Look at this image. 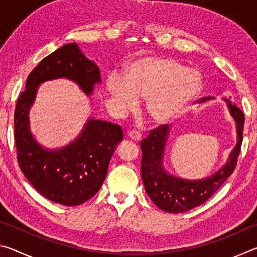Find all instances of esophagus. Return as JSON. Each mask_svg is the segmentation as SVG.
Returning a JSON list of instances; mask_svg holds the SVG:
<instances>
[{"instance_id": "34e87169", "label": "esophagus", "mask_w": 257, "mask_h": 257, "mask_svg": "<svg viewBox=\"0 0 257 257\" xmlns=\"http://www.w3.org/2000/svg\"><path fill=\"white\" fill-rule=\"evenodd\" d=\"M128 137L130 139H133V141L137 142L141 139V133L137 132V130H130V132L128 133Z\"/></svg>"}]
</instances>
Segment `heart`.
<instances>
[{
	"label": "heart",
	"mask_w": 257,
	"mask_h": 257,
	"mask_svg": "<svg viewBox=\"0 0 257 257\" xmlns=\"http://www.w3.org/2000/svg\"><path fill=\"white\" fill-rule=\"evenodd\" d=\"M203 77L164 56L149 55L135 60L122 79L111 75L106 89L120 114L134 110L138 99H146V113L154 123L176 119L201 92Z\"/></svg>",
	"instance_id": "b5f03b06"
}]
</instances>
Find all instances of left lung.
<instances>
[{
    "label": "left lung",
    "mask_w": 257,
    "mask_h": 257,
    "mask_svg": "<svg viewBox=\"0 0 257 257\" xmlns=\"http://www.w3.org/2000/svg\"><path fill=\"white\" fill-rule=\"evenodd\" d=\"M230 98V97H229ZM224 97L230 115L236 122L237 143L229 154L227 162L213 175L202 179H185L176 177L165 170L163 165L164 151L170 135L171 125H162L153 129L141 142L143 152L141 173L145 191L156 206L168 213H184L205 203L223 182L232 175L242 143V129L245 115L236 104ZM215 99L208 96L201 103Z\"/></svg>",
    "instance_id": "8db88e82"
}]
</instances>
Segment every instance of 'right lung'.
<instances>
[{
    "mask_svg": "<svg viewBox=\"0 0 257 257\" xmlns=\"http://www.w3.org/2000/svg\"><path fill=\"white\" fill-rule=\"evenodd\" d=\"M68 79L92 96L102 84L101 70L86 58L77 43L61 46L43 59L29 73L26 90L15 110L17 160L25 177L50 201L76 206L92 198L105 180L108 163L123 139L120 125L89 118L79 135L68 145L47 149L30 130L29 111L43 82Z\"/></svg>",
    "mask_w": 257,
    "mask_h": 257,
    "instance_id": "obj_1",
    "label": "right lung"
}]
</instances>
